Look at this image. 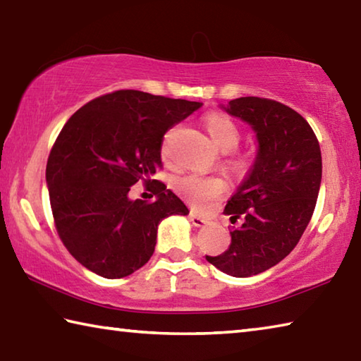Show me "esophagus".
I'll return each mask as SVG.
<instances>
[{"label": "esophagus", "instance_id": "esophagus-1", "mask_svg": "<svg viewBox=\"0 0 361 361\" xmlns=\"http://www.w3.org/2000/svg\"><path fill=\"white\" fill-rule=\"evenodd\" d=\"M189 219H191V222H192V224H194L195 227H203V226L209 224V221H208V219L202 218V216L195 214V213H191V214H189Z\"/></svg>", "mask_w": 361, "mask_h": 361}]
</instances>
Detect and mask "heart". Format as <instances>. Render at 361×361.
Returning <instances> with one entry per match:
<instances>
[{
    "label": "heart",
    "mask_w": 361,
    "mask_h": 361,
    "mask_svg": "<svg viewBox=\"0 0 361 361\" xmlns=\"http://www.w3.org/2000/svg\"><path fill=\"white\" fill-rule=\"evenodd\" d=\"M209 139L221 152H232L238 147L240 129L232 118L224 114H209L203 120ZM227 169L233 175H243L251 167V159L246 154H235L226 162ZM175 189L183 197L188 199L195 208L208 209L216 199H219L226 191L224 181L218 176H203V175H183L175 180Z\"/></svg>",
    "instance_id": "1"
}]
</instances>
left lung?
Here are the masks:
<instances>
[{
	"label": "left lung",
	"instance_id": "8db88e82",
	"mask_svg": "<svg viewBox=\"0 0 361 361\" xmlns=\"http://www.w3.org/2000/svg\"><path fill=\"white\" fill-rule=\"evenodd\" d=\"M219 107L251 126L257 152L224 209L243 224L231 228L224 252L207 260L222 273L247 278L279 264L297 246L316 208L322 156L310 124L284 104L247 96Z\"/></svg>",
	"mask_w": 361,
	"mask_h": 361
}]
</instances>
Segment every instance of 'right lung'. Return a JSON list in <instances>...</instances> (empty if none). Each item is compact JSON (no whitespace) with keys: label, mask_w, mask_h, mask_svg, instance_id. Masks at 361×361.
Masks as SVG:
<instances>
[{"label":"right lung","mask_w":361,"mask_h":361,"mask_svg":"<svg viewBox=\"0 0 361 361\" xmlns=\"http://www.w3.org/2000/svg\"><path fill=\"white\" fill-rule=\"evenodd\" d=\"M202 102L120 90L83 106L51 148L45 181L58 235L75 260L107 279L129 276L152 257L158 226L189 214L180 197L152 180L162 137ZM143 180L154 202L128 197Z\"/></svg>","instance_id":"1"}]
</instances>
